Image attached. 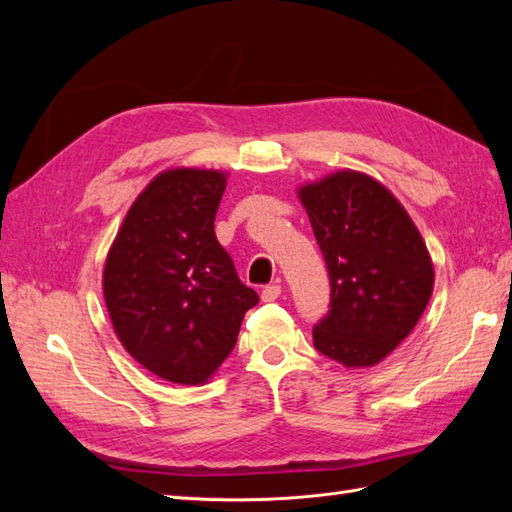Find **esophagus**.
Wrapping results in <instances>:
<instances>
[{
    "instance_id": "34e87169",
    "label": "esophagus",
    "mask_w": 512,
    "mask_h": 512,
    "mask_svg": "<svg viewBox=\"0 0 512 512\" xmlns=\"http://www.w3.org/2000/svg\"><path fill=\"white\" fill-rule=\"evenodd\" d=\"M280 294H282V286L280 284H269V286L262 288L260 297H262V301H265V303H271V301H275L277 297H280Z\"/></svg>"
}]
</instances>
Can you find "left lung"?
Listing matches in <instances>:
<instances>
[{
	"label": "left lung",
	"instance_id": "obj_1",
	"mask_svg": "<svg viewBox=\"0 0 512 512\" xmlns=\"http://www.w3.org/2000/svg\"><path fill=\"white\" fill-rule=\"evenodd\" d=\"M299 196L331 280L314 346L346 367L376 365L429 303L433 265L421 232L382 183L356 170L309 183Z\"/></svg>",
	"mask_w": 512,
	"mask_h": 512
}]
</instances>
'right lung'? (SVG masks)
Instances as JSON below:
<instances>
[{"label": "right lung", "mask_w": 512, "mask_h": 512, "mask_svg": "<svg viewBox=\"0 0 512 512\" xmlns=\"http://www.w3.org/2000/svg\"><path fill=\"white\" fill-rule=\"evenodd\" d=\"M224 190L218 170H166L134 200L106 258L104 299L115 333L168 382H207L258 303L215 237Z\"/></svg>", "instance_id": "obj_1"}]
</instances>
